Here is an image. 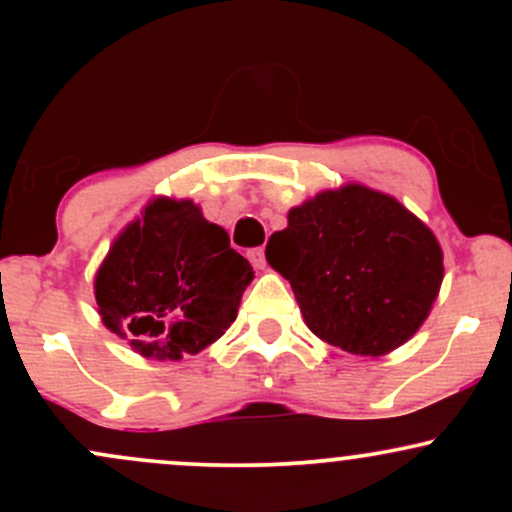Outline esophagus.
<instances>
[{"instance_id": "1", "label": "esophagus", "mask_w": 512, "mask_h": 512, "mask_svg": "<svg viewBox=\"0 0 512 512\" xmlns=\"http://www.w3.org/2000/svg\"><path fill=\"white\" fill-rule=\"evenodd\" d=\"M248 260L252 262V267H255V269L267 267V260H264V250L262 248H252L248 252Z\"/></svg>"}]
</instances>
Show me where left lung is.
Segmentation results:
<instances>
[{
  "label": "left lung",
  "instance_id": "1",
  "mask_svg": "<svg viewBox=\"0 0 512 512\" xmlns=\"http://www.w3.org/2000/svg\"><path fill=\"white\" fill-rule=\"evenodd\" d=\"M269 243L267 262L289 279L308 330L356 356L409 342L443 284L431 228L361 182L305 199Z\"/></svg>",
  "mask_w": 512,
  "mask_h": 512
}]
</instances>
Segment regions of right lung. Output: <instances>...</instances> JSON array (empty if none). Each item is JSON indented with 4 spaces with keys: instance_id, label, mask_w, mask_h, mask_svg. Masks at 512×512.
I'll return each mask as SVG.
<instances>
[{
    "instance_id": "right-lung-1",
    "label": "right lung",
    "mask_w": 512,
    "mask_h": 512,
    "mask_svg": "<svg viewBox=\"0 0 512 512\" xmlns=\"http://www.w3.org/2000/svg\"><path fill=\"white\" fill-rule=\"evenodd\" d=\"M252 279L250 262L199 204L161 195L113 240L93 293L103 325L132 351L182 361L231 327Z\"/></svg>"
}]
</instances>
